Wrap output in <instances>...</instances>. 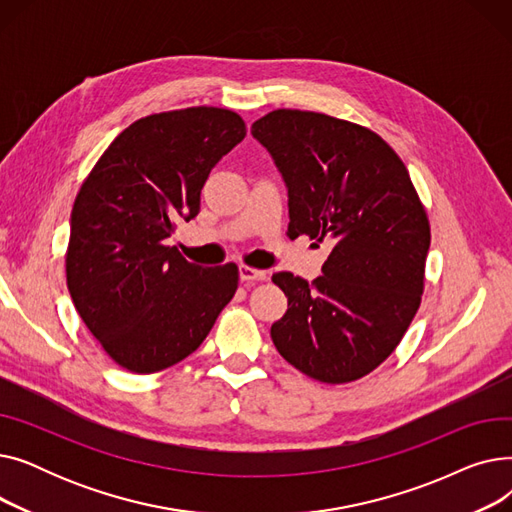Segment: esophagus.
Returning <instances> with one entry per match:
<instances>
[{
  "label": "esophagus",
  "instance_id": "esophagus-1",
  "mask_svg": "<svg viewBox=\"0 0 512 512\" xmlns=\"http://www.w3.org/2000/svg\"><path fill=\"white\" fill-rule=\"evenodd\" d=\"M240 280L245 284H255V282H263L267 278V274L263 270H255V267H249V265H240Z\"/></svg>",
  "mask_w": 512,
  "mask_h": 512
}]
</instances>
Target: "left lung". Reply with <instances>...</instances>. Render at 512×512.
Masks as SVG:
<instances>
[{
    "label": "left lung",
    "instance_id": "left-lung-1",
    "mask_svg": "<svg viewBox=\"0 0 512 512\" xmlns=\"http://www.w3.org/2000/svg\"><path fill=\"white\" fill-rule=\"evenodd\" d=\"M288 188V236L330 238L324 276L272 282L288 309L278 353L324 384L382 365L421 305L429 220L407 166L373 130L317 112L274 110L251 126Z\"/></svg>",
    "mask_w": 512,
    "mask_h": 512
}]
</instances>
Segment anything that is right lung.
<instances>
[{
	"instance_id": "right-lung-1",
	"label": "right lung",
	"mask_w": 512,
	"mask_h": 512,
	"mask_svg": "<svg viewBox=\"0 0 512 512\" xmlns=\"http://www.w3.org/2000/svg\"><path fill=\"white\" fill-rule=\"evenodd\" d=\"M247 134L222 107L132 122L74 199L66 251L72 303L103 351L132 373L195 353L238 288L234 263L201 267L166 238L201 209V188Z\"/></svg>"
}]
</instances>
